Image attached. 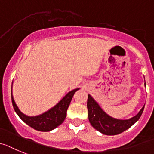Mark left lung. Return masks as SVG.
<instances>
[{
	"mask_svg": "<svg viewBox=\"0 0 154 154\" xmlns=\"http://www.w3.org/2000/svg\"><path fill=\"white\" fill-rule=\"evenodd\" d=\"M144 106H143L135 117L127 120H121L113 118L107 114L91 95H88V97L87 107L88 110L89 121L92 127L95 128L97 131L106 135H118L131 127L140 118Z\"/></svg>",
	"mask_w": 154,
	"mask_h": 154,
	"instance_id": "1",
	"label": "left lung"
}]
</instances>
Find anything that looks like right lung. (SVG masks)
I'll return each mask as SVG.
<instances>
[{
	"mask_svg": "<svg viewBox=\"0 0 154 154\" xmlns=\"http://www.w3.org/2000/svg\"><path fill=\"white\" fill-rule=\"evenodd\" d=\"M79 89L80 88H76L69 91L52 108L41 114L37 115V116H33V117L27 116L22 113L21 110L19 109V107L15 103V99L12 95V91H11V102H12V105H13L15 113H17L22 121H24L26 125L37 131H49L57 128L64 121L66 117L67 109H68L69 103L72 100V98H73L74 93Z\"/></svg>",
	"mask_w": 154,
	"mask_h": 154,
	"instance_id": "add662e5",
	"label": "right lung"
}]
</instances>
